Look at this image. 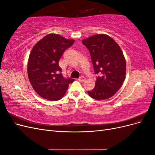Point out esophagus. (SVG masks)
Masks as SVG:
<instances>
[{"label":"esophagus","mask_w":155,"mask_h":155,"mask_svg":"<svg viewBox=\"0 0 155 155\" xmlns=\"http://www.w3.org/2000/svg\"><path fill=\"white\" fill-rule=\"evenodd\" d=\"M85 80H86V78L84 76H81L79 78V81L80 82H85Z\"/></svg>","instance_id":"34e87169"}]
</instances>
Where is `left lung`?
Segmentation results:
<instances>
[{
    "instance_id": "left-lung-1",
    "label": "left lung",
    "mask_w": 155,
    "mask_h": 155,
    "mask_svg": "<svg viewBox=\"0 0 155 155\" xmlns=\"http://www.w3.org/2000/svg\"><path fill=\"white\" fill-rule=\"evenodd\" d=\"M90 51L94 70L98 75L96 86L87 91L95 100H106L114 95L124 81L126 63L122 51L114 39L105 34L82 41Z\"/></svg>"
}]
</instances>
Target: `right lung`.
I'll use <instances>...</instances> for the list:
<instances>
[{
  "instance_id": "1",
  "label": "right lung",
  "mask_w": 155,
  "mask_h": 155,
  "mask_svg": "<svg viewBox=\"0 0 155 155\" xmlns=\"http://www.w3.org/2000/svg\"><path fill=\"white\" fill-rule=\"evenodd\" d=\"M74 40L58 34H48L33 48L28 63V75L31 85L38 94L46 100L57 101L61 98L74 81L65 78L59 61L64 51Z\"/></svg>"
}]
</instances>
